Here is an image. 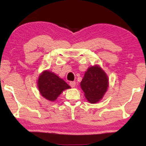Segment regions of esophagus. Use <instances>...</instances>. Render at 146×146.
<instances>
[{"instance_id": "obj_1", "label": "esophagus", "mask_w": 146, "mask_h": 146, "mask_svg": "<svg viewBox=\"0 0 146 146\" xmlns=\"http://www.w3.org/2000/svg\"><path fill=\"white\" fill-rule=\"evenodd\" d=\"M69 84H70V86L71 87H72V88L75 87V86H76V82H74V81H72V82H70Z\"/></svg>"}]
</instances>
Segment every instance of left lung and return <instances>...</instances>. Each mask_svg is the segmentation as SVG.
<instances>
[{
    "label": "left lung",
    "mask_w": 146,
    "mask_h": 146,
    "mask_svg": "<svg viewBox=\"0 0 146 146\" xmlns=\"http://www.w3.org/2000/svg\"><path fill=\"white\" fill-rule=\"evenodd\" d=\"M80 86L87 100L92 104L97 103L106 92L108 78L99 66H93L85 72Z\"/></svg>",
    "instance_id": "obj_1"
}]
</instances>
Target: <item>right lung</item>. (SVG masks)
I'll return each mask as SVG.
<instances>
[{"label": "right lung", "mask_w": 146, "mask_h": 146, "mask_svg": "<svg viewBox=\"0 0 146 146\" xmlns=\"http://www.w3.org/2000/svg\"><path fill=\"white\" fill-rule=\"evenodd\" d=\"M38 88L44 98L53 102L64 90L70 88V86L54 73L45 70L39 76Z\"/></svg>", "instance_id": "obj_1"}]
</instances>
